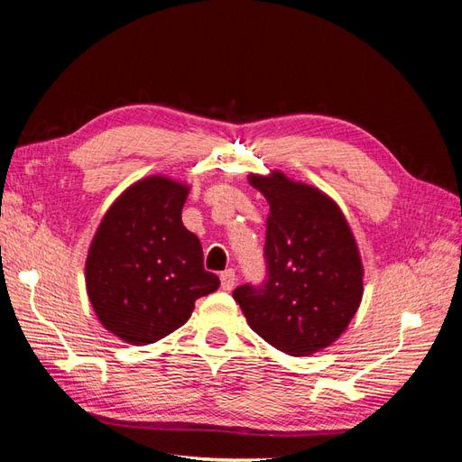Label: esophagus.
<instances>
[{
	"mask_svg": "<svg viewBox=\"0 0 462 462\" xmlns=\"http://www.w3.org/2000/svg\"><path fill=\"white\" fill-rule=\"evenodd\" d=\"M219 279H221V289H223V291H231V289L235 287V282H236L235 270H226V272H221Z\"/></svg>",
	"mask_w": 462,
	"mask_h": 462,
	"instance_id": "obj_1",
	"label": "esophagus"
}]
</instances>
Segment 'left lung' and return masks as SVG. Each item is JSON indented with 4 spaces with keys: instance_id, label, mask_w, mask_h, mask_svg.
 Returning <instances> with one entry per match:
<instances>
[{
    "instance_id": "obj_1",
    "label": "left lung",
    "mask_w": 462,
    "mask_h": 462,
    "mask_svg": "<svg viewBox=\"0 0 462 462\" xmlns=\"http://www.w3.org/2000/svg\"><path fill=\"white\" fill-rule=\"evenodd\" d=\"M270 204L263 283L233 291L248 326L292 356L312 355L346 329L362 300V262L351 227L324 192L283 173L250 175Z\"/></svg>"
}]
</instances>
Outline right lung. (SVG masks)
<instances>
[{
    "instance_id": "add662e5",
    "label": "right lung",
    "mask_w": 462,
    "mask_h": 462,
    "mask_svg": "<svg viewBox=\"0 0 462 462\" xmlns=\"http://www.w3.org/2000/svg\"><path fill=\"white\" fill-rule=\"evenodd\" d=\"M189 187L153 175L106 212L87 258V291L102 326L133 345L163 339L219 287L199 236L180 219Z\"/></svg>"
}]
</instances>
